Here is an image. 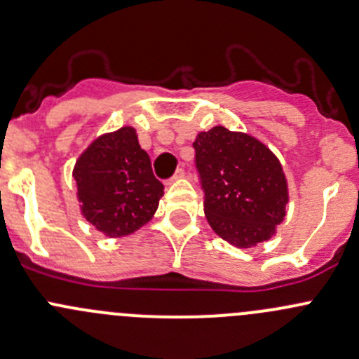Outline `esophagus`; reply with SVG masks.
Wrapping results in <instances>:
<instances>
[{
    "mask_svg": "<svg viewBox=\"0 0 359 359\" xmlns=\"http://www.w3.org/2000/svg\"><path fill=\"white\" fill-rule=\"evenodd\" d=\"M184 175H186V172H184V168H177L175 173H173V177H172V179H170V182H175V180L184 179Z\"/></svg>",
    "mask_w": 359,
    "mask_h": 359,
    "instance_id": "obj_1",
    "label": "esophagus"
}]
</instances>
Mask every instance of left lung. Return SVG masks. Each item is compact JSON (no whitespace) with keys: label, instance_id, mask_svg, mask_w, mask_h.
Segmentation results:
<instances>
[{"label":"left lung","instance_id":"obj_1","mask_svg":"<svg viewBox=\"0 0 359 359\" xmlns=\"http://www.w3.org/2000/svg\"><path fill=\"white\" fill-rule=\"evenodd\" d=\"M193 147L212 229L240 248L269 240L288 203L278 158L253 137L224 126L201 132Z\"/></svg>","mask_w":359,"mask_h":359}]
</instances>
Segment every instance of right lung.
Returning <instances> with one entry per match:
<instances>
[{"instance_id": "add662e5", "label": "right lung", "mask_w": 359, "mask_h": 359, "mask_svg": "<svg viewBox=\"0 0 359 359\" xmlns=\"http://www.w3.org/2000/svg\"><path fill=\"white\" fill-rule=\"evenodd\" d=\"M72 175L83 217L111 238L142 227L163 196V184L132 126L93 140L76 161Z\"/></svg>"}]
</instances>
